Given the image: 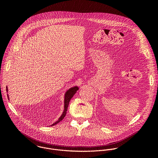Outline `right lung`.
<instances>
[{
	"mask_svg": "<svg viewBox=\"0 0 158 158\" xmlns=\"http://www.w3.org/2000/svg\"><path fill=\"white\" fill-rule=\"evenodd\" d=\"M6 88H7V87H6ZM78 89H79V88L77 86H76V87H71V89H69L68 91L66 92V93L65 94L64 110L63 112V114H62L60 118L58 119V121H57V122H56L55 123H54L51 126H54V125L57 124V123H59L60 121H61L64 118V117L66 115V112H67V108H68V105L69 104V102H70L71 99H72V98L74 96V95L76 94L77 91H78Z\"/></svg>",
	"mask_w": 158,
	"mask_h": 158,
	"instance_id": "add662e5",
	"label": "right lung"
}]
</instances>
